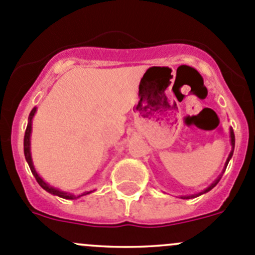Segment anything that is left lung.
Returning <instances> with one entry per match:
<instances>
[{
  "label": "left lung",
  "instance_id": "8db88e82",
  "mask_svg": "<svg viewBox=\"0 0 255 255\" xmlns=\"http://www.w3.org/2000/svg\"><path fill=\"white\" fill-rule=\"evenodd\" d=\"M229 137H231V145H232V151L231 152H229V155H228V158H227V161H226V163H224V168H223V171H222V173L221 175L218 176V177L216 178V180L213 181L212 183H211L210 186H208L207 188H206V190H203L202 192H198V193H193V195H187V196H181V198H182V200H190V198H195V197H198V196H201V195H203V193H207L208 191H211L212 190V188L214 187V186L217 185V183L219 182V180H221V177H222V175H223L224 173V171H226V168H227V165H228V162H229V160H231L232 158V156H233V151H234V143H236V138H234V132H233V128H229Z\"/></svg>",
  "mask_w": 255,
  "mask_h": 255
}]
</instances>
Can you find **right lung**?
I'll return each instance as SVG.
<instances>
[{"mask_svg":"<svg viewBox=\"0 0 255 255\" xmlns=\"http://www.w3.org/2000/svg\"><path fill=\"white\" fill-rule=\"evenodd\" d=\"M37 112V108H33L32 109V112L29 113V117H28V124H27V128H26V132H24V140H23V148H24V157H26V161L27 163H28L29 168H31L32 173H33V176L36 177L37 182L39 183V186L43 188V190H45L47 192H49L50 195H54V196H58V197H62V198H65V200H77V198L82 197V196H85V195H89V193L94 192L95 190L93 191H87V192H83L82 195H73V193L70 192H64V191H60L58 190V188L53 187V186L48 185L47 182H45L44 180L41 177V176L38 175V172L36 171V168H34V165H33V161H32V153H31V133H32V120H33V117L34 114H36Z\"/></svg>","mask_w":255,"mask_h":255,"instance_id":"add662e5","label":"right lung"}]
</instances>
